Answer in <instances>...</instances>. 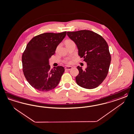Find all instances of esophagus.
<instances>
[{"label":"esophagus","mask_w":134,"mask_h":134,"mask_svg":"<svg viewBox=\"0 0 134 134\" xmlns=\"http://www.w3.org/2000/svg\"><path fill=\"white\" fill-rule=\"evenodd\" d=\"M65 70H69L70 69H72V66H66V67H65Z\"/></svg>","instance_id":"obj_1"}]
</instances>
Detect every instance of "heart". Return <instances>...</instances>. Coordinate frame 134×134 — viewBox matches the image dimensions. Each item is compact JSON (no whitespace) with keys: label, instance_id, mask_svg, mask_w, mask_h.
Wrapping results in <instances>:
<instances>
[{"label":"heart","instance_id":"1","mask_svg":"<svg viewBox=\"0 0 134 134\" xmlns=\"http://www.w3.org/2000/svg\"><path fill=\"white\" fill-rule=\"evenodd\" d=\"M71 42H73V41H72V40H67L65 41V45H66L67 44L71 43Z\"/></svg>","mask_w":134,"mask_h":134}]
</instances>
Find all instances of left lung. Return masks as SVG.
I'll return each instance as SVG.
<instances>
[{"label": "left lung", "mask_w": 134, "mask_h": 134, "mask_svg": "<svg viewBox=\"0 0 134 134\" xmlns=\"http://www.w3.org/2000/svg\"><path fill=\"white\" fill-rule=\"evenodd\" d=\"M67 35L76 44L79 56L87 63L85 69L77 67V84L88 89L99 86L107 77L110 64L108 43L102 36L91 30L68 31Z\"/></svg>", "instance_id": "left-lung-1"}]
</instances>
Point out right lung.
<instances>
[{
    "label": "right lung",
    "instance_id": "add662e5",
    "mask_svg": "<svg viewBox=\"0 0 134 134\" xmlns=\"http://www.w3.org/2000/svg\"><path fill=\"white\" fill-rule=\"evenodd\" d=\"M66 31L44 33L33 37L22 55L24 74L30 85L41 92L54 89L60 82L65 69L62 66L51 69L49 60L55 53Z\"/></svg>",
    "mask_w": 134,
    "mask_h": 134
}]
</instances>
